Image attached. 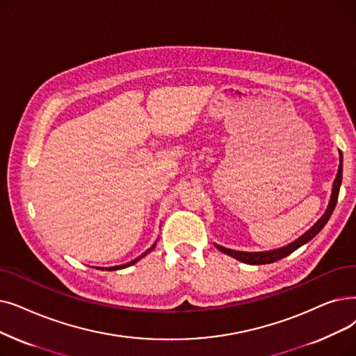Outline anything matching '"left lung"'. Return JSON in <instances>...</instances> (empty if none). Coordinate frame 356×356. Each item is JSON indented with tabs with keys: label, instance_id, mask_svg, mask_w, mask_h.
Returning <instances> with one entry per match:
<instances>
[{
	"label": "left lung",
	"instance_id": "1",
	"mask_svg": "<svg viewBox=\"0 0 356 356\" xmlns=\"http://www.w3.org/2000/svg\"><path fill=\"white\" fill-rule=\"evenodd\" d=\"M339 156H341V161H339V168H337V175H336V179L333 181V189H332V197H330V202H329V207L326 209V212H324V215L321 216V218L307 231V233H304L300 238H297L293 243L285 245V247H281V249H276V250H272V252H259V253H247V252H236V250H231V249H225V247H221L218 244L216 245V249L221 250L222 253L234 257L240 261H243V264H249V265H266V264H273V261L280 260V259H284L285 256L291 254L292 252H296L298 247H301L302 244L310 241L313 237H316L321 228L327 224L330 215L337 204V196H339V189H341V183H342V151H339Z\"/></svg>",
	"mask_w": 356,
	"mask_h": 356
}]
</instances>
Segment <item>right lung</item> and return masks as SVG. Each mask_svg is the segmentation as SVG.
<instances>
[{"label": "right lung", "instance_id": "add662e5", "mask_svg": "<svg viewBox=\"0 0 356 356\" xmlns=\"http://www.w3.org/2000/svg\"><path fill=\"white\" fill-rule=\"evenodd\" d=\"M154 247H156V244H154V245H152V247H151V249H148V250H147V252H145V253H144V254H141V256H140V257H136V259H135V260H132V261H129V264H127V265H122V266H113V268H106V270H118V269H123V268H128V266H131V265H134V264H135V261H138V260H140V259H141V257H144V256H145V254H147V253H149V252H151V250H152V249H154ZM99 269H100V268H99ZM102 270H103V269H102Z\"/></svg>", "mask_w": 356, "mask_h": 356}]
</instances>
